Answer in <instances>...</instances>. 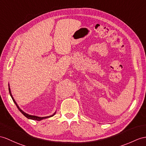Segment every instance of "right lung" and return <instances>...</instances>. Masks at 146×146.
Returning a JSON list of instances; mask_svg holds the SVG:
<instances>
[{"label": "right lung", "instance_id": "right-lung-1", "mask_svg": "<svg viewBox=\"0 0 146 146\" xmlns=\"http://www.w3.org/2000/svg\"><path fill=\"white\" fill-rule=\"evenodd\" d=\"M9 93H10V96H11V97H12V100H13V102L15 103V104L16 105V106H17V107L18 108V109L19 110V111L22 113V114L25 116V117H27V118H28V119H33V120H36V121H40V120H41V119H46V118H49V117H51V116H54V115H55V113H54V114H53L52 115H51V116H45V117H38V116H33V115H28V114H27V113H25L24 111H23L22 110H21L20 108H19V106H18V105L17 104V103H16V102L15 101V100H14V98H13V97H12V94H11V92H10V87H9Z\"/></svg>", "mask_w": 146, "mask_h": 146}]
</instances>
